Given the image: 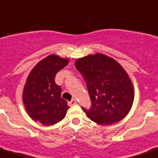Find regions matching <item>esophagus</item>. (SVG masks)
<instances>
[{"label": "esophagus", "instance_id": "1", "mask_svg": "<svg viewBox=\"0 0 158 158\" xmlns=\"http://www.w3.org/2000/svg\"><path fill=\"white\" fill-rule=\"evenodd\" d=\"M77 103V100H76V99H72L70 102H69V106H73V105H76Z\"/></svg>", "mask_w": 158, "mask_h": 158}]
</instances>
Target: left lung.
<instances>
[{
	"label": "left lung",
	"instance_id": "left-lung-1",
	"mask_svg": "<svg viewBox=\"0 0 158 158\" xmlns=\"http://www.w3.org/2000/svg\"><path fill=\"white\" fill-rule=\"evenodd\" d=\"M76 68L87 81L91 107H81L102 126L121 120L131 109L133 86L126 70L112 57L97 53L77 59Z\"/></svg>",
	"mask_w": 158,
	"mask_h": 158
}]
</instances>
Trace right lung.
<instances>
[{
    "label": "right lung",
    "instance_id": "add662e5",
    "mask_svg": "<svg viewBox=\"0 0 158 158\" xmlns=\"http://www.w3.org/2000/svg\"><path fill=\"white\" fill-rule=\"evenodd\" d=\"M68 63V59L50 55L38 63L27 77L24 105L30 117L44 126L61 121L69 109L67 102L61 97V87L55 82L56 73Z\"/></svg>",
    "mask_w": 158,
    "mask_h": 158
}]
</instances>
